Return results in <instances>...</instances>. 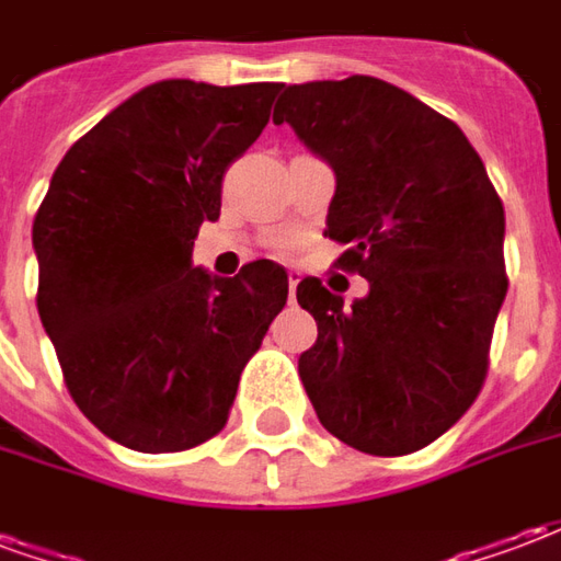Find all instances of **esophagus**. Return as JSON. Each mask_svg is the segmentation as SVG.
I'll return each mask as SVG.
<instances>
[{"mask_svg": "<svg viewBox=\"0 0 561 561\" xmlns=\"http://www.w3.org/2000/svg\"><path fill=\"white\" fill-rule=\"evenodd\" d=\"M297 282H300V273H288V297L294 300V294H297Z\"/></svg>", "mask_w": 561, "mask_h": 561, "instance_id": "obj_1", "label": "esophagus"}]
</instances>
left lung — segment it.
I'll list each match as a JSON object with an SVG mask.
<instances>
[{
    "label": "left lung",
    "instance_id": "1",
    "mask_svg": "<svg viewBox=\"0 0 561 561\" xmlns=\"http://www.w3.org/2000/svg\"><path fill=\"white\" fill-rule=\"evenodd\" d=\"M273 123L336 173L324 237L364 300L306 276L318 340L300 378L330 435L373 457L421 450L469 412L490 366L505 273V207L457 123L366 75L279 87Z\"/></svg>",
    "mask_w": 561,
    "mask_h": 561
}]
</instances>
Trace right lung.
Segmentation results:
<instances>
[{"label":"right lung","instance_id":"obj_1","mask_svg":"<svg viewBox=\"0 0 561 561\" xmlns=\"http://www.w3.org/2000/svg\"><path fill=\"white\" fill-rule=\"evenodd\" d=\"M276 92L152 83L68 149L35 213V304L68 393L131 450L176 454L219 433L288 300V273L267 257L233 279L192 267L221 176L264 131Z\"/></svg>","mask_w":561,"mask_h":561}]
</instances>
